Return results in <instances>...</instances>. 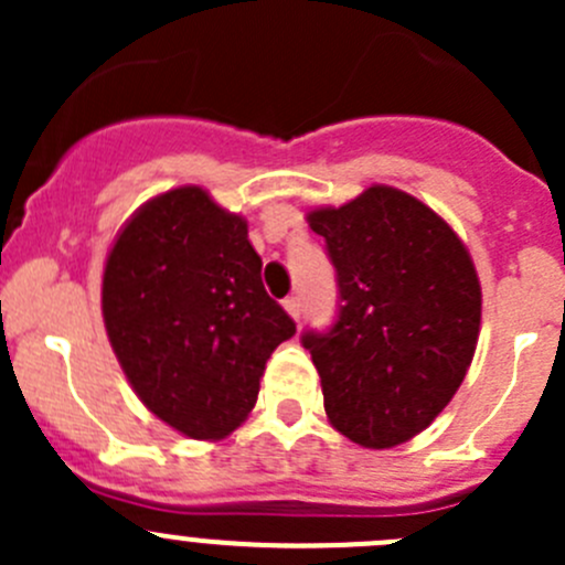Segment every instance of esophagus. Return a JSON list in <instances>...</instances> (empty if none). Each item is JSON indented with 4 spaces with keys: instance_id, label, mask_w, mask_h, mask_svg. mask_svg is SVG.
<instances>
[{
    "instance_id": "1",
    "label": "esophagus",
    "mask_w": 565,
    "mask_h": 565,
    "mask_svg": "<svg viewBox=\"0 0 565 565\" xmlns=\"http://www.w3.org/2000/svg\"><path fill=\"white\" fill-rule=\"evenodd\" d=\"M284 309H287V315L292 319H300V315H303V303H300L298 295H292V298L284 300Z\"/></svg>"
}]
</instances>
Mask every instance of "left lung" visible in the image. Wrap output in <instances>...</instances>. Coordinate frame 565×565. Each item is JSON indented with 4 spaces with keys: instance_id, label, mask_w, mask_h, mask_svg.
<instances>
[{
    "instance_id": "obj_1",
    "label": "left lung",
    "mask_w": 565,
    "mask_h": 565,
    "mask_svg": "<svg viewBox=\"0 0 565 565\" xmlns=\"http://www.w3.org/2000/svg\"><path fill=\"white\" fill-rule=\"evenodd\" d=\"M339 284L330 330H306L333 429L363 448L424 431L459 391L481 328V284L457 232L431 207L372 185L309 213Z\"/></svg>"
}]
</instances>
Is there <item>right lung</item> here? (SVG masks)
Instances as JSON below:
<instances>
[{
    "instance_id": "add662e5",
    "label": "right lung",
    "mask_w": 565,
    "mask_h": 565,
    "mask_svg": "<svg viewBox=\"0 0 565 565\" xmlns=\"http://www.w3.org/2000/svg\"><path fill=\"white\" fill-rule=\"evenodd\" d=\"M100 303L130 388L193 440H221L246 420L267 358L295 335L265 292L246 218L199 185L130 215L106 256Z\"/></svg>"
}]
</instances>
